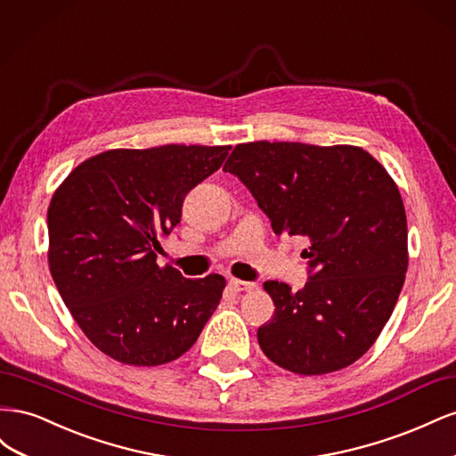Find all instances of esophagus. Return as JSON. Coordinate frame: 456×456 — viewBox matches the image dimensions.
<instances>
[{"mask_svg": "<svg viewBox=\"0 0 456 456\" xmlns=\"http://www.w3.org/2000/svg\"><path fill=\"white\" fill-rule=\"evenodd\" d=\"M230 287L233 289V291L243 293V291H253V289H255L256 285H255V283H251V281H241V280L232 278V280H230Z\"/></svg>", "mask_w": 456, "mask_h": 456, "instance_id": "obj_1", "label": "esophagus"}]
</instances>
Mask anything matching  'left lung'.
<instances>
[{
    "label": "left lung",
    "mask_w": 456,
    "mask_h": 456,
    "mask_svg": "<svg viewBox=\"0 0 456 456\" xmlns=\"http://www.w3.org/2000/svg\"><path fill=\"white\" fill-rule=\"evenodd\" d=\"M224 171L249 188L272 230L306 238L300 291L266 281L272 320L256 337L297 375L352 365L390 320L407 272V216L392 176L357 146L247 142Z\"/></svg>",
    "instance_id": "obj_1"
}]
</instances>
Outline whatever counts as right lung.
<instances>
[{"instance_id":"1","label":"right lung","mask_w":456,"mask_h":456,"mask_svg":"<svg viewBox=\"0 0 456 456\" xmlns=\"http://www.w3.org/2000/svg\"><path fill=\"white\" fill-rule=\"evenodd\" d=\"M232 146L108 150L66 176L47 211L49 268L76 323L116 362L154 367L191 348L226 280L158 266L159 238Z\"/></svg>"}]
</instances>
